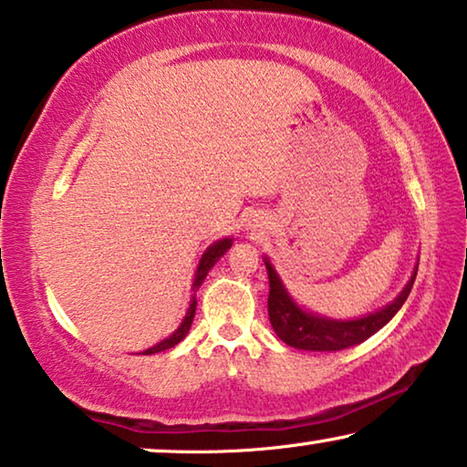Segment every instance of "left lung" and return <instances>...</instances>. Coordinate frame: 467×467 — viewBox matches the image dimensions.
Segmentation results:
<instances>
[{"label":"left lung","mask_w":467,"mask_h":467,"mask_svg":"<svg viewBox=\"0 0 467 467\" xmlns=\"http://www.w3.org/2000/svg\"><path fill=\"white\" fill-rule=\"evenodd\" d=\"M265 265L268 271V285H271V290H268V317H271L273 330L285 345L305 351H340L347 349V347L364 343L402 308L417 277L415 271L404 290L400 292V296L385 308H380V311H374L359 319L340 321L321 317V315L300 308L281 284L271 262L265 258Z\"/></svg>","instance_id":"obj_1"}]
</instances>
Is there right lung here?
<instances>
[{"instance_id": "1", "label": "right lung", "mask_w": 467, "mask_h": 467, "mask_svg": "<svg viewBox=\"0 0 467 467\" xmlns=\"http://www.w3.org/2000/svg\"><path fill=\"white\" fill-rule=\"evenodd\" d=\"M231 245H233V239H222V241H215L213 245H209V247H207V252L202 254V258H201V262H199V266H196L194 284H192L194 290L202 284V279L207 277V273L212 271L215 262H218V260L222 258V255H224V254L228 252V249H231ZM194 311H196V298L192 296V300H190V308H188L186 317H183V321L180 324V327H177V330H175L173 334H171L169 338L161 340L159 345L150 347V349L143 351V356H152V353L167 351V349H171V347H175L177 343H180V340L186 338V334H188V330H190V326H192Z\"/></svg>"}]
</instances>
